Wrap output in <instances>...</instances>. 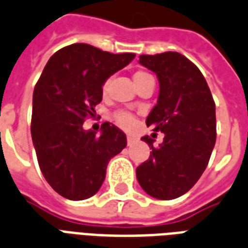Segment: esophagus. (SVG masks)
I'll use <instances>...</instances> for the list:
<instances>
[{
    "mask_svg": "<svg viewBox=\"0 0 248 248\" xmlns=\"http://www.w3.org/2000/svg\"><path fill=\"white\" fill-rule=\"evenodd\" d=\"M135 140H137V139L132 137V135H127V144L128 145L134 144V143H135Z\"/></svg>",
    "mask_w": 248,
    "mask_h": 248,
    "instance_id": "esophagus-1",
    "label": "esophagus"
}]
</instances>
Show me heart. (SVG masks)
<instances>
[{
	"label": "heart",
	"instance_id": "obj_1",
	"mask_svg": "<svg viewBox=\"0 0 248 248\" xmlns=\"http://www.w3.org/2000/svg\"><path fill=\"white\" fill-rule=\"evenodd\" d=\"M151 77V74L145 73V71H137V73L134 74V82L139 83L141 82L143 79L145 78H149ZM109 86H110V79H107L103 84V93L107 94L108 91H109ZM114 121H116L117 124H120L121 127L124 128H127L130 126H132L134 124V116H132L131 113H128V111H124V110H120L114 113V116H113Z\"/></svg>",
	"mask_w": 248,
	"mask_h": 248
}]
</instances>
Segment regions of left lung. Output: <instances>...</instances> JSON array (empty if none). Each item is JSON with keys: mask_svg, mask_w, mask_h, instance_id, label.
I'll list each match as a JSON object with an SVG mask.
<instances>
[{"mask_svg": "<svg viewBox=\"0 0 248 248\" xmlns=\"http://www.w3.org/2000/svg\"><path fill=\"white\" fill-rule=\"evenodd\" d=\"M139 62L160 82L157 104L145 124L165 137L158 147L149 137L141 138L152 152L137 168L138 182L156 199H175L207 168L216 143V107L203 74L181 53L141 54Z\"/></svg>", "mask_w": 248, "mask_h": 248, "instance_id": "left-lung-1", "label": "left lung"}]
</instances>
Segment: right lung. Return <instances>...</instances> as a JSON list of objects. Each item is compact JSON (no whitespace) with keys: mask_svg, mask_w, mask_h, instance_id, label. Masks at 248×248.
<instances>
[{"mask_svg":"<svg viewBox=\"0 0 248 248\" xmlns=\"http://www.w3.org/2000/svg\"><path fill=\"white\" fill-rule=\"evenodd\" d=\"M134 53L104 52L92 45H67L45 66L32 101L31 135L39 166L60 195L83 200L99 191L108 162L126 147V135L114 124H101V134L86 131L103 100V84L134 60Z\"/></svg>","mask_w":248,"mask_h":248,"instance_id":"add662e5","label":"right lung"}]
</instances>
